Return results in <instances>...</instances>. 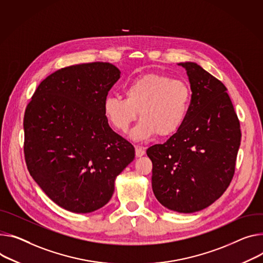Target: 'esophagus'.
Listing matches in <instances>:
<instances>
[{"instance_id":"34e87169","label":"esophagus","mask_w":263,"mask_h":263,"mask_svg":"<svg viewBox=\"0 0 263 263\" xmlns=\"http://www.w3.org/2000/svg\"><path fill=\"white\" fill-rule=\"evenodd\" d=\"M145 153H146V151H145L144 148H141V147H139V146H136V147H135V155H136V157L144 156Z\"/></svg>"}]
</instances>
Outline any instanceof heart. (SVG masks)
Here are the masks:
<instances>
[{
    "label": "heart",
    "mask_w": 263,
    "mask_h": 263,
    "mask_svg": "<svg viewBox=\"0 0 263 263\" xmlns=\"http://www.w3.org/2000/svg\"><path fill=\"white\" fill-rule=\"evenodd\" d=\"M124 91L126 99L105 100L104 114L116 130L126 133L139 112L141 119L131 132L133 139H148L155 134L171 136L184 124L192 90L183 80L149 73L129 82Z\"/></svg>",
    "instance_id": "heart-1"
}]
</instances>
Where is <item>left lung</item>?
<instances>
[{
    "instance_id": "8db88e82",
    "label": "left lung",
    "mask_w": 263,
    "mask_h": 263,
    "mask_svg": "<svg viewBox=\"0 0 263 263\" xmlns=\"http://www.w3.org/2000/svg\"><path fill=\"white\" fill-rule=\"evenodd\" d=\"M178 65L185 69L192 90L187 117L147 155L156 199L169 210L194 213L216 201L230 185L241 132L226 86L196 63Z\"/></svg>"
}]
</instances>
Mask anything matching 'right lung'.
Wrapping results in <instances>:
<instances>
[{
    "instance_id": "obj_1",
    "label": "right lung",
    "mask_w": 263,
    "mask_h": 263,
    "mask_svg": "<svg viewBox=\"0 0 263 263\" xmlns=\"http://www.w3.org/2000/svg\"><path fill=\"white\" fill-rule=\"evenodd\" d=\"M121 71L95 62L62 68L36 88L24 115L27 169L53 202L90 213L111 199L135 150L115 133L104 102Z\"/></svg>"
}]
</instances>
